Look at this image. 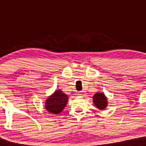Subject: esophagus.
Wrapping results in <instances>:
<instances>
[{"instance_id":"1","label":"esophagus","mask_w":146,"mask_h":146,"mask_svg":"<svg viewBox=\"0 0 146 146\" xmlns=\"http://www.w3.org/2000/svg\"><path fill=\"white\" fill-rule=\"evenodd\" d=\"M86 94V92L84 91V90H82V91H80V92H78V95L80 96H83Z\"/></svg>"}]
</instances>
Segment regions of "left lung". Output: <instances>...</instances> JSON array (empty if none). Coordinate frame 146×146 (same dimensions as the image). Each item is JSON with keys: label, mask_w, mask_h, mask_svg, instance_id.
Segmentation results:
<instances>
[{"label": "left lung", "mask_w": 146, "mask_h": 146, "mask_svg": "<svg viewBox=\"0 0 146 146\" xmlns=\"http://www.w3.org/2000/svg\"><path fill=\"white\" fill-rule=\"evenodd\" d=\"M93 102H94L96 107H97L100 110H104L107 106V97L102 92L96 93L93 96Z\"/></svg>", "instance_id": "obj_1"}]
</instances>
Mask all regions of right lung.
<instances>
[{
    "mask_svg": "<svg viewBox=\"0 0 146 146\" xmlns=\"http://www.w3.org/2000/svg\"><path fill=\"white\" fill-rule=\"evenodd\" d=\"M68 100V96L63 93L62 91L57 90L53 95L46 100V109L54 114H57L60 113V111H62L63 109L65 107Z\"/></svg>",
    "mask_w": 146,
    "mask_h": 146,
    "instance_id": "right-lung-1",
    "label": "right lung"
}]
</instances>
